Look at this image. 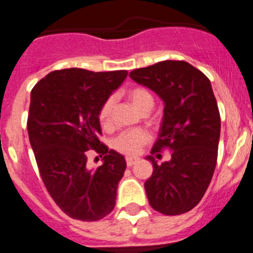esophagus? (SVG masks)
I'll return each mask as SVG.
<instances>
[{"label":"esophagus","instance_id":"obj_1","mask_svg":"<svg viewBox=\"0 0 253 253\" xmlns=\"http://www.w3.org/2000/svg\"><path fill=\"white\" fill-rule=\"evenodd\" d=\"M125 161H126V166L128 167H131L134 165V163L137 162V158H131V157H126L125 158Z\"/></svg>","mask_w":253,"mask_h":253}]
</instances>
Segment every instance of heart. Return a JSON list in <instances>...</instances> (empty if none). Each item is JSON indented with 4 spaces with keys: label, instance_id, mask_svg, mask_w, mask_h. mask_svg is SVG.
<instances>
[{
    "label": "heart",
    "instance_id": "heart-1",
    "mask_svg": "<svg viewBox=\"0 0 253 253\" xmlns=\"http://www.w3.org/2000/svg\"><path fill=\"white\" fill-rule=\"evenodd\" d=\"M130 101L139 109L140 111L151 110L154 105L153 95L148 88L143 86L130 87L126 92ZM114 102L115 99L114 96L107 97L102 105L100 106V110L97 116L102 126H109L111 123V111H113ZM149 133L144 129H131V130H125L120 133L118 137L114 139L113 147L115 151L120 152L126 156H135L138 154L139 149L149 140Z\"/></svg>",
    "mask_w": 253,
    "mask_h": 253
}]
</instances>
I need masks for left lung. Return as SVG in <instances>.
Wrapping results in <instances>:
<instances>
[{
  "label": "left lung",
  "instance_id": "8db88e82",
  "mask_svg": "<svg viewBox=\"0 0 253 253\" xmlns=\"http://www.w3.org/2000/svg\"><path fill=\"white\" fill-rule=\"evenodd\" d=\"M131 80L158 93L165 115L148 160L153 173L144 187L154 210L180 215L199 204L209 186L218 158L220 114L209 78L185 60H163L134 69ZM165 149L169 163L157 165Z\"/></svg>",
  "mask_w": 253,
  "mask_h": 253
}]
</instances>
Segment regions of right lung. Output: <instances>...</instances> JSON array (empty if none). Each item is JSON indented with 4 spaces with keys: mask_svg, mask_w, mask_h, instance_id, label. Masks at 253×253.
I'll list each match as a JSON object with an SVG mask.
<instances>
[{
    "mask_svg": "<svg viewBox=\"0 0 253 253\" xmlns=\"http://www.w3.org/2000/svg\"><path fill=\"white\" fill-rule=\"evenodd\" d=\"M126 76V71L58 69L31 90L28 133L40 177L59 209L77 220L96 222L115 207L126 163L100 140L97 114ZM88 150L104 160L95 170L86 165Z\"/></svg>",
    "mask_w": 253,
    "mask_h": 253,
    "instance_id": "obj_1",
    "label": "right lung"
}]
</instances>
